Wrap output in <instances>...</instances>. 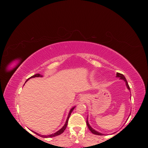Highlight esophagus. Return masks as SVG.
Masks as SVG:
<instances>
[{
  "instance_id": "1",
  "label": "esophagus",
  "mask_w": 148,
  "mask_h": 148,
  "mask_svg": "<svg viewBox=\"0 0 148 148\" xmlns=\"http://www.w3.org/2000/svg\"><path fill=\"white\" fill-rule=\"evenodd\" d=\"M80 101L81 102H84L85 101H86V97H85L84 96H83L81 97V98H80Z\"/></svg>"
}]
</instances>
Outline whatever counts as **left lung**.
<instances>
[{
  "mask_svg": "<svg viewBox=\"0 0 148 148\" xmlns=\"http://www.w3.org/2000/svg\"><path fill=\"white\" fill-rule=\"evenodd\" d=\"M116 77L120 78V79H122L124 80V81L125 82V83H126L127 88L129 89V90H130V86H129V85H128V83H127V79H126V78H125V77L123 76V75L121 74V73H117V76H116ZM86 124H87V126H88V127L89 130H90V131L91 132V133H92L93 134H95V135H103V134H102V133H99V132H98L95 130H94V129L90 126V125H89V123H88V117H87V120H86Z\"/></svg>",
  "mask_w": 148,
  "mask_h": 148,
  "instance_id": "1",
  "label": "left lung"
}]
</instances>
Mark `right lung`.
<instances>
[{"label":"right lung","mask_w":148,"mask_h":148,"mask_svg":"<svg viewBox=\"0 0 148 148\" xmlns=\"http://www.w3.org/2000/svg\"><path fill=\"white\" fill-rule=\"evenodd\" d=\"M35 77H42V75H41V74H39V73L36 74V75H34L32 76V77H31L30 78H28L27 80H26V82H27L29 79H30V78H35ZM26 82H25V83H26ZM75 107H73V108H71V109H70V112H69V114L68 117H67V119H66V122H65V125H64V127H62L61 129H60L59 131H57L56 133H53V134H52V135H47V136H46V135H39V134H38V133H36V132H34V133H36V135H38V136H40L43 137V138H51V137H54V136H58V135H60V134H62V133H63V132L65 131V130L66 129V126H67V123H68V121H69V117H70V115H71V113L72 112V111H73V109H75Z\"/></svg>","instance_id":"add662e5"}]
</instances>
